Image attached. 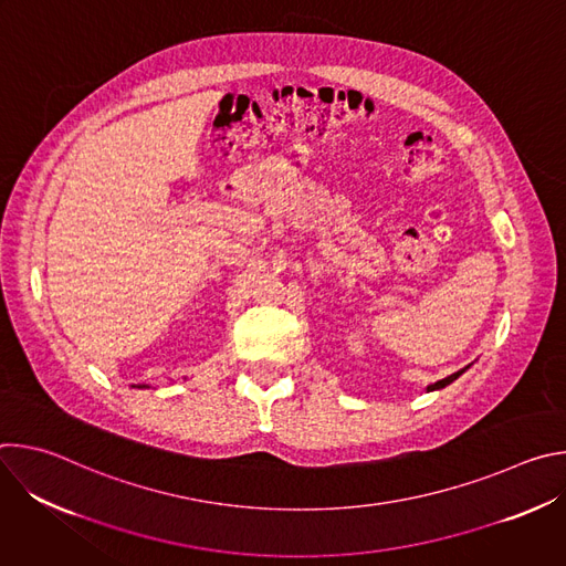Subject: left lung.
I'll return each mask as SVG.
<instances>
[{
  "instance_id": "8db88e82",
  "label": "left lung",
  "mask_w": 566,
  "mask_h": 566,
  "mask_svg": "<svg viewBox=\"0 0 566 566\" xmlns=\"http://www.w3.org/2000/svg\"><path fill=\"white\" fill-rule=\"evenodd\" d=\"M468 367H470V365H468ZM468 367H463V369H459V371H454V374H450V376H448V378H441V380H437V382H434V385H430V387H428V391H434V389H441V387H446V385H450V382H452V380H457V378H459V376H461V374H463V371H465V369H468Z\"/></svg>"
}]
</instances>
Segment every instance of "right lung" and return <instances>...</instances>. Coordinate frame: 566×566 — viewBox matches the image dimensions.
<instances>
[{
  "label": "right lung",
  "mask_w": 566,
  "mask_h": 566,
  "mask_svg": "<svg viewBox=\"0 0 566 566\" xmlns=\"http://www.w3.org/2000/svg\"><path fill=\"white\" fill-rule=\"evenodd\" d=\"M143 387H145V385H143Z\"/></svg>",
  "instance_id": "add662e5"
}]
</instances>
